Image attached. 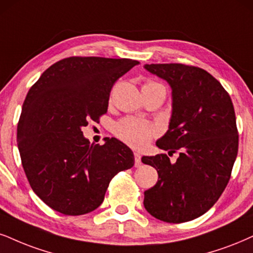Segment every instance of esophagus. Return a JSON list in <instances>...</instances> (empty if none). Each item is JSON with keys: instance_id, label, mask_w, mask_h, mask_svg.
Instances as JSON below:
<instances>
[{"instance_id": "obj_1", "label": "esophagus", "mask_w": 253, "mask_h": 253, "mask_svg": "<svg viewBox=\"0 0 253 253\" xmlns=\"http://www.w3.org/2000/svg\"><path fill=\"white\" fill-rule=\"evenodd\" d=\"M142 164V161H141V155L138 154V152H135V167L136 168H139Z\"/></svg>"}]
</instances>
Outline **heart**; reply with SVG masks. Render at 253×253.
<instances>
[{"label": "heart", "instance_id": "1", "mask_svg": "<svg viewBox=\"0 0 253 253\" xmlns=\"http://www.w3.org/2000/svg\"><path fill=\"white\" fill-rule=\"evenodd\" d=\"M144 86H162L160 83L149 81ZM114 132L121 141L136 149H142L149 144L154 137L158 133L155 124L137 117H126L118 121L114 126Z\"/></svg>", "mask_w": 253, "mask_h": 253}]
</instances>
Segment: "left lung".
Segmentation results:
<instances>
[{"mask_svg":"<svg viewBox=\"0 0 253 253\" xmlns=\"http://www.w3.org/2000/svg\"><path fill=\"white\" fill-rule=\"evenodd\" d=\"M172 89L169 130L156 142L169 154L143 156L158 180L144 192V208L167 223L198 218L213 207L226 188L238 152V130L230 95L204 69L180 63L145 64Z\"/></svg>","mask_w":253,"mask_h":253,"instance_id":"obj_1","label":"left lung"}]
</instances>
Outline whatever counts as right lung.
I'll list each match as a JSON object with an SVG mask.
<instances>
[{
  "instance_id": "add662e5",
  "label": "right lung",
  "mask_w": 253,
  "mask_h": 253,
  "mask_svg": "<svg viewBox=\"0 0 253 253\" xmlns=\"http://www.w3.org/2000/svg\"><path fill=\"white\" fill-rule=\"evenodd\" d=\"M130 58L73 57L41 75L24 99L17 126L22 167L31 189L69 216L102 204L109 183L133 167L132 151L116 138L90 144L82 127L108 110L115 82L138 64Z\"/></svg>"
}]
</instances>
